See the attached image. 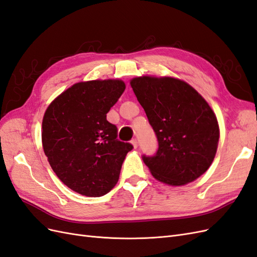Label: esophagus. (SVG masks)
Listing matches in <instances>:
<instances>
[{"label":"esophagus","instance_id":"obj_1","mask_svg":"<svg viewBox=\"0 0 257 257\" xmlns=\"http://www.w3.org/2000/svg\"><path fill=\"white\" fill-rule=\"evenodd\" d=\"M131 143H133L135 149L138 148V140H137V139H133V140H131Z\"/></svg>","mask_w":257,"mask_h":257}]
</instances>
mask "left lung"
<instances>
[{"label":"left lung","instance_id":"1","mask_svg":"<svg viewBox=\"0 0 257 257\" xmlns=\"http://www.w3.org/2000/svg\"><path fill=\"white\" fill-rule=\"evenodd\" d=\"M130 84L158 141L154 155L142 156L154 178L174 186L199 178L213 161L219 138L206 100L172 77H137Z\"/></svg>","mask_w":257,"mask_h":257}]
</instances>
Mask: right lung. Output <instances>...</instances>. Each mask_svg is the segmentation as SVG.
I'll list each match as a JSON object with an SVG mask.
<instances>
[{
    "label": "right lung",
    "instance_id": "1",
    "mask_svg": "<svg viewBox=\"0 0 257 257\" xmlns=\"http://www.w3.org/2000/svg\"><path fill=\"white\" fill-rule=\"evenodd\" d=\"M124 88L121 80L77 83L51 102L44 115L42 142L51 169L80 195L107 194L134 149L117 139V127L106 119Z\"/></svg>",
    "mask_w": 257,
    "mask_h": 257
}]
</instances>
